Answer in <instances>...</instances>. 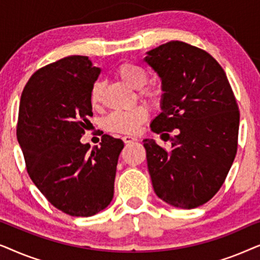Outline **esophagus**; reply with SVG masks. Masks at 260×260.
Returning <instances> with one entry per match:
<instances>
[{
	"label": "esophagus",
	"instance_id": "34e87169",
	"mask_svg": "<svg viewBox=\"0 0 260 260\" xmlns=\"http://www.w3.org/2000/svg\"><path fill=\"white\" fill-rule=\"evenodd\" d=\"M123 141H124V143H125V144H130V143H134V142H136L137 138L133 137V136H124Z\"/></svg>",
	"mask_w": 260,
	"mask_h": 260
}]
</instances>
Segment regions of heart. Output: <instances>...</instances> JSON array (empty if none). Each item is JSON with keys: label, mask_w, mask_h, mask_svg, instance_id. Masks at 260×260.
<instances>
[{"label": "heart", "mask_w": 260, "mask_h": 260, "mask_svg": "<svg viewBox=\"0 0 260 260\" xmlns=\"http://www.w3.org/2000/svg\"><path fill=\"white\" fill-rule=\"evenodd\" d=\"M117 77L130 87L138 90L140 98L144 99L152 105H156L161 99V91L156 87L145 86L149 80L147 71L134 63L125 62L118 66L116 71ZM104 84L101 80L95 81L91 88V104L98 106L102 102ZM148 110L144 106H137L130 111H116L110 113L104 120V127L112 133L135 134L142 124L148 119Z\"/></svg>", "instance_id": "heart-1"}]
</instances>
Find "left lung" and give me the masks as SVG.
<instances>
[{
  "label": "left lung",
  "instance_id": "obj_1",
  "mask_svg": "<svg viewBox=\"0 0 260 260\" xmlns=\"http://www.w3.org/2000/svg\"><path fill=\"white\" fill-rule=\"evenodd\" d=\"M144 61L162 81V112L151 122L172 149L143 140L157 197L191 209L206 204L222 186L238 148L239 109L225 71L204 49L170 41L147 52ZM176 130V136L168 132ZM166 141V140H165Z\"/></svg>",
  "mask_w": 260,
  "mask_h": 260
}]
</instances>
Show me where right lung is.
I'll use <instances>...</instances> for the list:
<instances>
[{
	"label": "right lung",
	"instance_id": "1",
	"mask_svg": "<svg viewBox=\"0 0 260 260\" xmlns=\"http://www.w3.org/2000/svg\"><path fill=\"white\" fill-rule=\"evenodd\" d=\"M99 74L88 56H66L38 70L21 94L16 136L27 172L55 208L72 216L94 215L110 205L124 148L109 135L91 151L80 142Z\"/></svg>",
	"mask_w": 260,
	"mask_h": 260
}]
</instances>
